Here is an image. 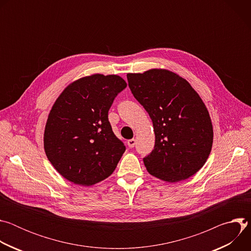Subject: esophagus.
Here are the masks:
<instances>
[{
	"instance_id": "obj_1",
	"label": "esophagus",
	"mask_w": 251,
	"mask_h": 251,
	"mask_svg": "<svg viewBox=\"0 0 251 251\" xmlns=\"http://www.w3.org/2000/svg\"><path fill=\"white\" fill-rule=\"evenodd\" d=\"M127 145L129 148H133L136 145V140L135 139H130L127 141Z\"/></svg>"
}]
</instances>
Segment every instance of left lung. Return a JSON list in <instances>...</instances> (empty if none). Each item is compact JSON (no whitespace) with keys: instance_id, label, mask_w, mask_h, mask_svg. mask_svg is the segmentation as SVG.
Returning <instances> with one entry per match:
<instances>
[{"instance_id":"obj_1","label":"left lung","mask_w":251,"mask_h":251,"mask_svg":"<svg viewBox=\"0 0 251 251\" xmlns=\"http://www.w3.org/2000/svg\"><path fill=\"white\" fill-rule=\"evenodd\" d=\"M127 79L153 122L155 147L143 159L148 173L168 183L194 176L205 164L213 141L211 119L198 92L164 68L127 74Z\"/></svg>"}]
</instances>
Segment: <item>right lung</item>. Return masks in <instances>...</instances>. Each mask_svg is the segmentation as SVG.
<instances>
[{"instance_id":"right-lung-1","label":"right lung","mask_w":251,"mask_h":251,"mask_svg":"<svg viewBox=\"0 0 251 251\" xmlns=\"http://www.w3.org/2000/svg\"><path fill=\"white\" fill-rule=\"evenodd\" d=\"M126 86L119 75L95 74L71 82L53 103L44 147L49 161L67 181L90 187L116 169L125 146L112 131L108 111Z\"/></svg>"}]
</instances>
